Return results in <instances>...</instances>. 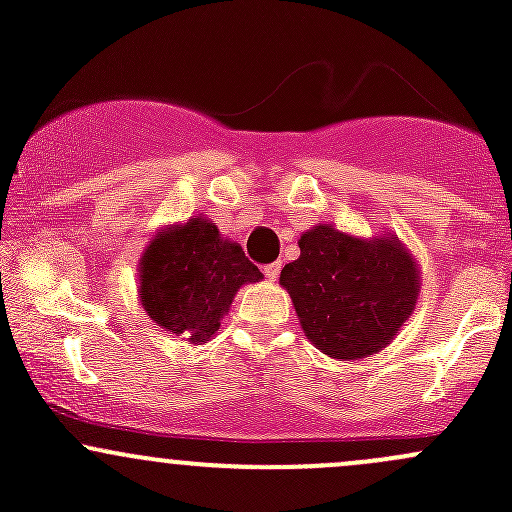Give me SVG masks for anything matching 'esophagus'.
<instances>
[{"mask_svg":"<svg viewBox=\"0 0 512 512\" xmlns=\"http://www.w3.org/2000/svg\"><path fill=\"white\" fill-rule=\"evenodd\" d=\"M262 272H265L267 280L275 282L277 277H280V262H272V265H265V267H262Z\"/></svg>","mask_w":512,"mask_h":512,"instance_id":"1","label":"esophagus"}]
</instances>
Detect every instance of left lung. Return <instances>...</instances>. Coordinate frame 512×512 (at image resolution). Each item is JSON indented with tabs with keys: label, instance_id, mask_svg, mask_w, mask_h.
<instances>
[{
	"label": "left lung",
	"instance_id": "8db88e82",
	"mask_svg": "<svg viewBox=\"0 0 512 512\" xmlns=\"http://www.w3.org/2000/svg\"><path fill=\"white\" fill-rule=\"evenodd\" d=\"M280 285L292 297L304 337L339 361L379 354L416 309L421 270L396 235L359 237L314 225Z\"/></svg>",
	"mask_w": 512,
	"mask_h": 512
}]
</instances>
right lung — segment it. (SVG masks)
Returning <instances> with one entry per match:
<instances>
[{
  "label": "right lung",
  "instance_id": "obj_1",
  "mask_svg": "<svg viewBox=\"0 0 512 512\" xmlns=\"http://www.w3.org/2000/svg\"><path fill=\"white\" fill-rule=\"evenodd\" d=\"M260 280L262 272L242 247L203 215L163 227L138 260V297L146 314L175 337L190 333V344L208 342L240 287Z\"/></svg>",
  "mask_w": 512,
  "mask_h": 512
}]
</instances>
